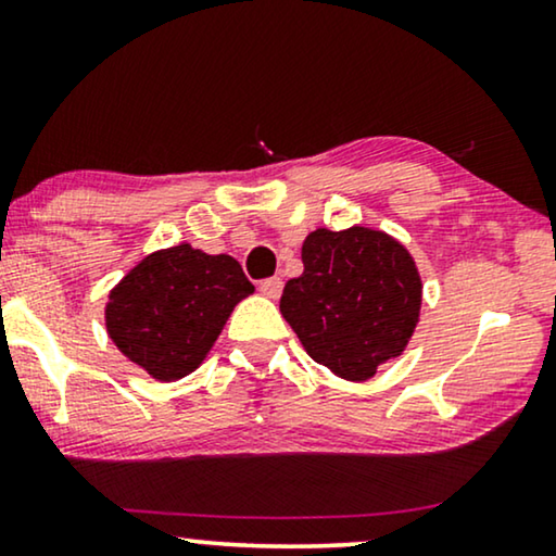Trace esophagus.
<instances>
[{
	"label": "esophagus",
	"instance_id": "esophagus-1",
	"mask_svg": "<svg viewBox=\"0 0 556 556\" xmlns=\"http://www.w3.org/2000/svg\"><path fill=\"white\" fill-rule=\"evenodd\" d=\"M280 291H283V280H280L278 276L261 280V293L268 295V299H278Z\"/></svg>",
	"mask_w": 556,
	"mask_h": 556
}]
</instances>
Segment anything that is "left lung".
I'll list each match as a JSON object with an SVG mask.
<instances>
[{
    "label": "left lung",
    "instance_id": "8db88e82",
    "mask_svg": "<svg viewBox=\"0 0 556 556\" xmlns=\"http://www.w3.org/2000/svg\"><path fill=\"white\" fill-rule=\"evenodd\" d=\"M303 273L280 295V314L308 356L349 382L375 377L405 352L422 303L413 255L369 227L326 230L303 240Z\"/></svg>",
    "mask_w": 556,
    "mask_h": 556
}]
</instances>
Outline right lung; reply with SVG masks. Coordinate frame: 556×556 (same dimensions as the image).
<instances>
[{
	"label": "right lung",
	"instance_id": "right-lung-1",
	"mask_svg": "<svg viewBox=\"0 0 556 556\" xmlns=\"http://www.w3.org/2000/svg\"><path fill=\"white\" fill-rule=\"evenodd\" d=\"M253 291L235 257L181 242L128 270L105 303V329L128 359L172 382L200 367L232 308Z\"/></svg>",
	"mask_w": 556,
	"mask_h": 556
}]
</instances>
